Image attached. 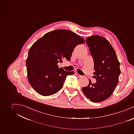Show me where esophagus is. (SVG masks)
<instances>
[{
    "mask_svg": "<svg viewBox=\"0 0 134 134\" xmlns=\"http://www.w3.org/2000/svg\"><path fill=\"white\" fill-rule=\"evenodd\" d=\"M75 75H76V76L77 77H82V75H80V74H77V73H75Z\"/></svg>",
    "mask_w": 134,
    "mask_h": 134,
    "instance_id": "34e87169",
    "label": "esophagus"
}]
</instances>
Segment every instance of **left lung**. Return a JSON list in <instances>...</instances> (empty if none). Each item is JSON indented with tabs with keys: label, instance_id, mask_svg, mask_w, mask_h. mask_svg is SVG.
<instances>
[{
	"label": "left lung",
	"instance_id": "8db88e82",
	"mask_svg": "<svg viewBox=\"0 0 134 134\" xmlns=\"http://www.w3.org/2000/svg\"><path fill=\"white\" fill-rule=\"evenodd\" d=\"M86 43L94 61L93 77L97 82L92 84L89 80L88 85L82 87V91L92 102H101L112 94L118 83L120 63L115 50L103 37L92 35L86 38Z\"/></svg>",
	"mask_w": 134,
	"mask_h": 134
}]
</instances>
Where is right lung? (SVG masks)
<instances>
[{
	"instance_id": "add662e5",
	"label": "right lung",
	"mask_w": 134,
	"mask_h": 134,
	"mask_svg": "<svg viewBox=\"0 0 134 134\" xmlns=\"http://www.w3.org/2000/svg\"><path fill=\"white\" fill-rule=\"evenodd\" d=\"M85 40L68 30L49 32L35 42L30 48L26 60L29 83L38 93L52 95L61 89L68 75L74 71L59 68L58 63L65 58L70 60L74 48Z\"/></svg>"
}]
</instances>
